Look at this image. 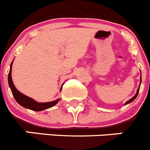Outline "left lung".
Returning a JSON list of instances; mask_svg holds the SVG:
<instances>
[{"label": "left lung", "mask_w": 150, "mask_h": 150, "mask_svg": "<svg viewBox=\"0 0 150 150\" xmlns=\"http://www.w3.org/2000/svg\"><path fill=\"white\" fill-rule=\"evenodd\" d=\"M141 75H142V74H141ZM141 83H142V76H141V82H140V85H139V87H138V90H137V92H136V94H135V96H134L132 98V99H129V101H127V102H126V103H125V105H127V104H129V103H130V102H132V101L133 100H135V99H136V97H137V96H138V92H139V89H140V86H141Z\"/></svg>", "instance_id": "1"}]
</instances>
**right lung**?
Listing matches in <instances>:
<instances>
[{
	"label": "right lung",
	"instance_id": "add662e5",
	"mask_svg": "<svg viewBox=\"0 0 150 150\" xmlns=\"http://www.w3.org/2000/svg\"><path fill=\"white\" fill-rule=\"evenodd\" d=\"M14 61V60H13ZM13 61L11 63L10 65V70L8 74V85H9V88L12 91V95H13L14 98L16 100V102H18L19 105H21V106L23 107V108H28V109L34 111H42L43 110L48 109V108H51V107L54 106L57 104L58 103L60 99H58L55 101H53V102H42V103H40V102H36V101L34 100L33 99L28 97L27 96L24 95V94L21 93L20 91H18L17 90V88H15V86L14 85L13 81L12 79V65L13 63ZM62 85L60 88V91H62Z\"/></svg>",
	"mask_w": 150,
	"mask_h": 150
}]
</instances>
